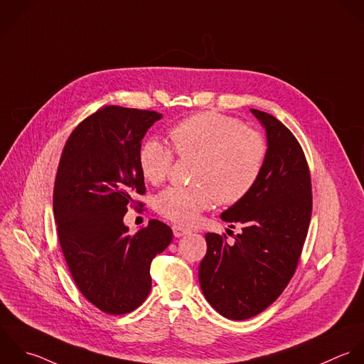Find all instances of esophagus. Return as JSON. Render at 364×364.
Wrapping results in <instances>:
<instances>
[{"label":"esophagus","mask_w":364,"mask_h":364,"mask_svg":"<svg viewBox=\"0 0 364 364\" xmlns=\"http://www.w3.org/2000/svg\"><path fill=\"white\" fill-rule=\"evenodd\" d=\"M173 232H174V237L180 238V237H184V235L190 234L191 231L187 230V228H184V227H180V225H173Z\"/></svg>","instance_id":"1"}]
</instances>
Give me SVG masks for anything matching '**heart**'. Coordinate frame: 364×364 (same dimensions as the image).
Here are the masks:
<instances>
[{"instance_id":"obj_1","label":"heart","mask_w":364,"mask_h":364,"mask_svg":"<svg viewBox=\"0 0 364 364\" xmlns=\"http://www.w3.org/2000/svg\"><path fill=\"white\" fill-rule=\"evenodd\" d=\"M168 136L180 157H196L191 186H171L156 197L164 218L193 225L201 213L241 203L258 184L268 159L267 137L232 116L201 112L176 123ZM174 152L157 139L146 140L139 151L143 177L153 186L166 181Z\"/></svg>"}]
</instances>
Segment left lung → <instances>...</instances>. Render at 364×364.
Here are the masks:
<instances>
[{
    "label": "left lung",
    "instance_id": "8db88e82",
    "mask_svg": "<svg viewBox=\"0 0 364 364\" xmlns=\"http://www.w3.org/2000/svg\"><path fill=\"white\" fill-rule=\"evenodd\" d=\"M267 130L268 159L258 184L221 214L242 232L205 234L200 287L227 319L245 321L274 304L292 279L312 215V181L305 153L294 133L269 113L251 109Z\"/></svg>",
    "mask_w": 364,
    "mask_h": 364
}]
</instances>
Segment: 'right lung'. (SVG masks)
Segmentation results:
<instances>
[{
    "instance_id": "right-lung-1",
    "label": "right lung",
    "mask_w": 364,
    "mask_h": 364,
    "mask_svg": "<svg viewBox=\"0 0 364 364\" xmlns=\"http://www.w3.org/2000/svg\"><path fill=\"white\" fill-rule=\"evenodd\" d=\"M161 119L154 110L103 106L68 137L53 186L59 244L80 294L99 311L124 315L150 294V264L173 240L151 220L136 234L123 224L127 207L141 205V139Z\"/></svg>"
}]
</instances>
